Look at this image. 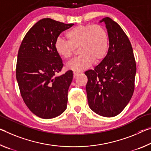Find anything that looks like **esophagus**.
I'll return each mask as SVG.
<instances>
[{"label":"esophagus","instance_id":"1","mask_svg":"<svg viewBox=\"0 0 151 151\" xmlns=\"http://www.w3.org/2000/svg\"><path fill=\"white\" fill-rule=\"evenodd\" d=\"M78 74H79V73H78V72H75V71H74V72H73V76H74V78H75V77H76V75H78Z\"/></svg>","mask_w":151,"mask_h":151}]
</instances>
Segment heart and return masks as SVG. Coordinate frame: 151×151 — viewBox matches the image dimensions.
Listing matches in <instances>:
<instances>
[{
  "mask_svg": "<svg viewBox=\"0 0 151 151\" xmlns=\"http://www.w3.org/2000/svg\"><path fill=\"white\" fill-rule=\"evenodd\" d=\"M67 40L59 37L54 44L56 52L63 59H69L75 47H78L79 56L67 64L69 70L80 72L87 69L93 63H99L108 52V32L100 25H81L66 33Z\"/></svg>",
  "mask_w": 151,
  "mask_h": 151,
  "instance_id": "b5f03b06",
  "label": "heart"
}]
</instances>
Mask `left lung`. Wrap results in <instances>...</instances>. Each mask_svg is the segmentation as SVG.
I'll return each mask as SVG.
<instances>
[{
  "mask_svg": "<svg viewBox=\"0 0 151 151\" xmlns=\"http://www.w3.org/2000/svg\"><path fill=\"white\" fill-rule=\"evenodd\" d=\"M106 25L109 37L106 56L93 70L86 71L88 106L99 116L110 118L120 114L134 90L136 62L130 40L118 23L109 17Z\"/></svg>",
  "mask_w": 151,
  "mask_h": 151,
  "instance_id": "obj_1",
  "label": "left lung"
}]
</instances>
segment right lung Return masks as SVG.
I'll use <instances>...</instances> for the list:
<instances>
[{
  "mask_svg": "<svg viewBox=\"0 0 151 151\" xmlns=\"http://www.w3.org/2000/svg\"><path fill=\"white\" fill-rule=\"evenodd\" d=\"M73 25L42 19L26 33L19 50L16 78L21 97L30 111L41 118H56L66 109L73 73L56 76L63 63L54 44Z\"/></svg>",
  "mask_w": 151,
  "mask_h": 151,
  "instance_id": "1",
  "label": "right lung"
}]
</instances>
